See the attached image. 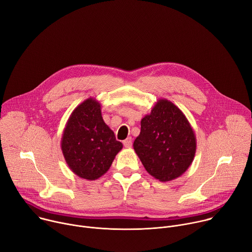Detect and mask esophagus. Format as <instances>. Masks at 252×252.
<instances>
[{
  "label": "esophagus",
  "instance_id": "obj_1",
  "mask_svg": "<svg viewBox=\"0 0 252 252\" xmlns=\"http://www.w3.org/2000/svg\"><path fill=\"white\" fill-rule=\"evenodd\" d=\"M124 145L126 148H130L132 146V138L131 137H127L126 139L124 140Z\"/></svg>",
  "mask_w": 252,
  "mask_h": 252
}]
</instances>
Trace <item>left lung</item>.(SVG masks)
Wrapping results in <instances>:
<instances>
[{"mask_svg": "<svg viewBox=\"0 0 252 252\" xmlns=\"http://www.w3.org/2000/svg\"><path fill=\"white\" fill-rule=\"evenodd\" d=\"M133 150L147 171L159 182L184 174L196 151L195 133L185 114L171 101L159 98L140 122Z\"/></svg>", "mask_w": 252, "mask_h": 252, "instance_id": "obj_1", "label": "left lung"}]
</instances>
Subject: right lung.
Here are the masks:
<instances>
[{
	"label": "right lung",
	"instance_id": "obj_1",
	"mask_svg": "<svg viewBox=\"0 0 252 252\" xmlns=\"http://www.w3.org/2000/svg\"><path fill=\"white\" fill-rule=\"evenodd\" d=\"M61 149L71 171L88 181H95L110 169L123 143L103 122L100 103L90 97L70 114Z\"/></svg>",
	"mask_w": 252,
	"mask_h": 252
}]
</instances>
